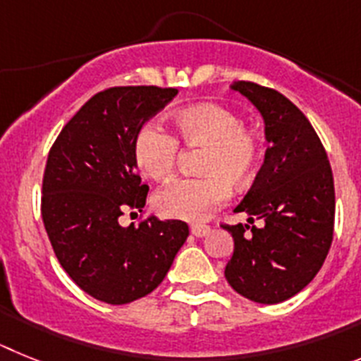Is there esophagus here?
I'll use <instances>...</instances> for the list:
<instances>
[{
  "instance_id": "34e87169",
  "label": "esophagus",
  "mask_w": 361,
  "mask_h": 361,
  "mask_svg": "<svg viewBox=\"0 0 361 361\" xmlns=\"http://www.w3.org/2000/svg\"><path fill=\"white\" fill-rule=\"evenodd\" d=\"M190 233L196 238H203L211 233V227H209V225H192V227H190Z\"/></svg>"
}]
</instances>
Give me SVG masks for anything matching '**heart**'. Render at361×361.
<instances>
[{
	"instance_id": "b5f03b06",
	"label": "heart",
	"mask_w": 361,
	"mask_h": 361,
	"mask_svg": "<svg viewBox=\"0 0 361 361\" xmlns=\"http://www.w3.org/2000/svg\"><path fill=\"white\" fill-rule=\"evenodd\" d=\"M185 145L203 147L202 178H178L154 196L161 216L200 221L231 198V183L243 187L258 172L263 154L262 134L241 121L234 109L221 103H200L172 118ZM180 143L158 123L143 125L134 137V161L143 174L156 181L174 171Z\"/></svg>"
}]
</instances>
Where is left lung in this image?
Wrapping results in <instances>:
<instances>
[{
	"mask_svg": "<svg viewBox=\"0 0 361 361\" xmlns=\"http://www.w3.org/2000/svg\"><path fill=\"white\" fill-rule=\"evenodd\" d=\"M233 89L262 112L271 145L236 207L250 216L249 224L262 219V227L221 225L234 238L225 278L241 296L272 305L311 283L327 258L334 234V180L318 134L293 102L252 81H236Z\"/></svg>",
	"mask_w": 361,
	"mask_h": 361,
	"instance_id": "obj_1",
	"label": "left lung"
}]
</instances>
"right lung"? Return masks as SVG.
Here are the masks:
<instances>
[{
    "instance_id": "1",
    "label": "right lung",
    "mask_w": 361,
    "mask_h": 361,
    "mask_svg": "<svg viewBox=\"0 0 361 361\" xmlns=\"http://www.w3.org/2000/svg\"><path fill=\"white\" fill-rule=\"evenodd\" d=\"M176 94L156 85L102 90L49 150L43 225L71 280L99 302L123 305L152 293L189 236L181 219L150 214L137 227L118 224L128 209L142 212L149 192L136 171L134 137Z\"/></svg>"
}]
</instances>
